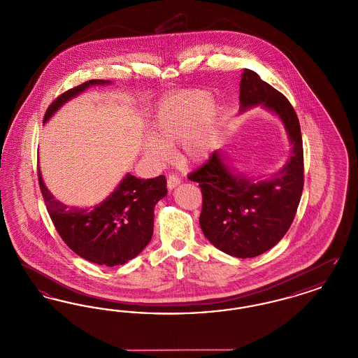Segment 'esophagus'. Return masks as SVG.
<instances>
[{"mask_svg": "<svg viewBox=\"0 0 358 358\" xmlns=\"http://www.w3.org/2000/svg\"><path fill=\"white\" fill-rule=\"evenodd\" d=\"M180 182H181V180H180L178 176H176V174H169L168 176V187L169 189L177 187Z\"/></svg>", "mask_w": 358, "mask_h": 358, "instance_id": "esophagus-1", "label": "esophagus"}]
</instances>
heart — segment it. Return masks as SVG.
Wrapping results in <instances>:
<instances>
[{"mask_svg": "<svg viewBox=\"0 0 358 358\" xmlns=\"http://www.w3.org/2000/svg\"><path fill=\"white\" fill-rule=\"evenodd\" d=\"M217 110L208 94L192 90L161 103L152 123L153 136L145 142V154L155 164L165 162L169 148L178 143L187 162H200L209 153L215 136Z\"/></svg>", "mask_w": 358, "mask_h": 358, "instance_id": "b5f03b06", "label": "heart"}]
</instances>
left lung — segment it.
I'll return each mask as SVG.
<instances>
[{
  "label": "left lung",
  "instance_id": "left-lung-1",
  "mask_svg": "<svg viewBox=\"0 0 358 358\" xmlns=\"http://www.w3.org/2000/svg\"><path fill=\"white\" fill-rule=\"evenodd\" d=\"M241 111L262 104L283 122L292 152L273 178L257 181L234 176L219 153L187 174L203 193L200 227L216 248L236 257H254L273 248L286 235L303 190V143L294 107L278 90L244 69L240 80Z\"/></svg>",
  "mask_w": 358,
  "mask_h": 358
}]
</instances>
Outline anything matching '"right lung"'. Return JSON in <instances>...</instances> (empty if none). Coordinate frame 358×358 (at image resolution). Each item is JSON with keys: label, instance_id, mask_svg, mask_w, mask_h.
Returning a JSON list of instances; mask_svg holds the SVG:
<instances>
[{"label": "right lung", "instance_id": "obj_1", "mask_svg": "<svg viewBox=\"0 0 358 358\" xmlns=\"http://www.w3.org/2000/svg\"><path fill=\"white\" fill-rule=\"evenodd\" d=\"M106 83L108 80L92 79L69 88L50 104L43 122L50 120L62 104L90 85ZM37 173L38 187L52 222L76 255L101 266L114 267L134 259L152 240L154 206L168 193L165 176L141 180L127 174L101 204L82 209L57 201L44 185L40 171Z\"/></svg>", "mask_w": 358, "mask_h": 358}]
</instances>
